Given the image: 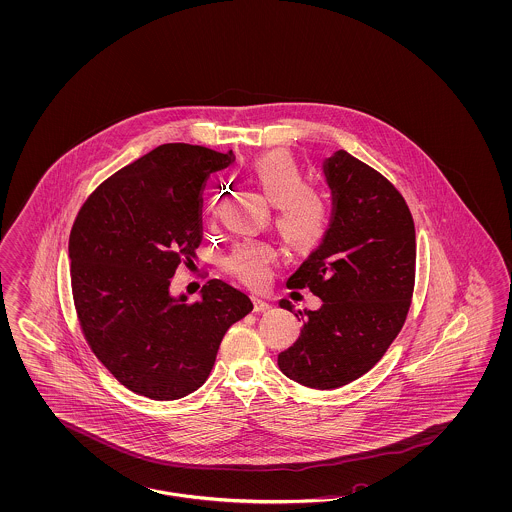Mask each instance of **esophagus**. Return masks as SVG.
I'll use <instances>...</instances> for the list:
<instances>
[{
  "mask_svg": "<svg viewBox=\"0 0 512 512\" xmlns=\"http://www.w3.org/2000/svg\"><path fill=\"white\" fill-rule=\"evenodd\" d=\"M251 300H253V311H268L272 308V304L266 302L261 296H253Z\"/></svg>",
  "mask_w": 512,
  "mask_h": 512,
  "instance_id": "1",
  "label": "esophagus"
}]
</instances>
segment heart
Instances as JSON below:
<instances>
[{"mask_svg": "<svg viewBox=\"0 0 512 512\" xmlns=\"http://www.w3.org/2000/svg\"><path fill=\"white\" fill-rule=\"evenodd\" d=\"M249 174L268 202L278 206L276 221L289 242L306 248L323 236L328 219L325 197L306 186L304 172L293 155L287 152L263 155L251 163ZM272 259V246L242 242L225 259V268L248 283H261Z\"/></svg>", "mask_w": 512, "mask_h": 512, "instance_id": "heart-1", "label": "heart"}]
</instances>
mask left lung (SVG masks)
<instances>
[{
	"label": "left lung",
	"instance_id": "left-lung-1",
	"mask_svg": "<svg viewBox=\"0 0 512 512\" xmlns=\"http://www.w3.org/2000/svg\"><path fill=\"white\" fill-rule=\"evenodd\" d=\"M323 169L332 217L319 248L287 279L323 304L298 310L304 326L279 353L278 366L304 387L332 390L370 372L402 330L417 244L411 212L385 176L345 150L330 155ZM279 306L293 310L287 300Z\"/></svg>",
	"mask_w": 512,
	"mask_h": 512
}]
</instances>
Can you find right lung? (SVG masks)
Masks as SVG:
<instances>
[{
    "instance_id": "right-lung-1",
    "label": "right lung",
    "mask_w": 512,
    "mask_h": 512,
    "mask_svg": "<svg viewBox=\"0 0 512 512\" xmlns=\"http://www.w3.org/2000/svg\"><path fill=\"white\" fill-rule=\"evenodd\" d=\"M233 161V152L161 144L97 187L71 229L82 332L140 396L169 402L195 392L229 326L253 310L246 293L221 279H210L195 302L171 293L178 264L191 263L201 244L202 186Z\"/></svg>"
}]
</instances>
